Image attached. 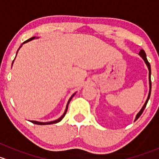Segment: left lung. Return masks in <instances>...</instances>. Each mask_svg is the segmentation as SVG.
I'll list each match as a JSON object with an SVG mask.
<instances>
[{
	"instance_id": "left-lung-1",
	"label": "left lung",
	"mask_w": 159,
	"mask_h": 159,
	"mask_svg": "<svg viewBox=\"0 0 159 159\" xmlns=\"http://www.w3.org/2000/svg\"><path fill=\"white\" fill-rule=\"evenodd\" d=\"M139 55L142 58V60H144V62H145V63L146 64L147 67L148 69V82H149V92H148V97H147V99L146 101H145V104L143 105V106H142V108L141 109V110L139 112H138V114H137L136 116H135V121H136L137 119H139V118L140 117V116L142 115V113L143 112L144 109H145V106H146L147 103H148V99H149L150 98V95H151V89H152V82H151V66H150V63H148V60H147V57H146V54H145V51H144V50H140V52L139 53Z\"/></svg>"
}]
</instances>
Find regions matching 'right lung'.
I'll use <instances>...</instances> for the list:
<instances>
[{
	"label": "right lung",
	"mask_w": 159,
	"mask_h": 159,
	"mask_svg": "<svg viewBox=\"0 0 159 159\" xmlns=\"http://www.w3.org/2000/svg\"><path fill=\"white\" fill-rule=\"evenodd\" d=\"M36 38H37V39H38L39 37H31V38L28 39V40H26V41H24V43H23L22 44H21V45L20 46V47H19V48H18V50H17V53H16V57H17V53H18L19 50H20V49L21 48V47H22V46H23V44H24V43H27V42L30 41V40H34V39H36ZM16 57H15V58H16ZM15 58H14V60H15ZM14 60H13V62H12V66H13V63H14ZM76 93H73V94L72 95V96H71V97H70V99H69V100H68V102H67V104H66V109H65V111H64V112H63V115H62L61 116H60V117L59 118V119H56V120H54V121H50V122H37V121H34V120H32V121H30V122H32V123H34V124H36V125H50V124H54V123H57V122H60V121H61L62 119H63V118L64 117L65 115H66V111H67V109H68V106H69V103H70V100H71V99H72V98H73V96H75V94H76Z\"/></svg>",
	"instance_id": "obj_1"
}]
</instances>
